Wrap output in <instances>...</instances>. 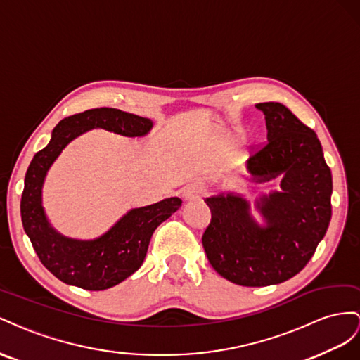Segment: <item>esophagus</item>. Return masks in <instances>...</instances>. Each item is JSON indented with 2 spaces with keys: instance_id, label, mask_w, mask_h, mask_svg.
I'll use <instances>...</instances> for the list:
<instances>
[{
  "instance_id": "esophagus-1",
  "label": "esophagus",
  "mask_w": 360,
  "mask_h": 360,
  "mask_svg": "<svg viewBox=\"0 0 360 360\" xmlns=\"http://www.w3.org/2000/svg\"><path fill=\"white\" fill-rule=\"evenodd\" d=\"M203 194L200 187H188L186 191H184V198L186 200H193V199H198Z\"/></svg>"
}]
</instances>
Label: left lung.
Returning a JSON list of instances; mask_svg holds the SVG:
<instances>
[{"instance_id":"1","label":"left lung","mask_w":360,"mask_h":360,"mask_svg":"<svg viewBox=\"0 0 360 360\" xmlns=\"http://www.w3.org/2000/svg\"><path fill=\"white\" fill-rule=\"evenodd\" d=\"M265 116L266 145L245 164L249 181L281 179L250 200L233 191L205 199L211 223L202 237L212 269L241 286L282 283L300 273L332 217V172L315 132L281 102L255 105Z\"/></svg>"}]
</instances>
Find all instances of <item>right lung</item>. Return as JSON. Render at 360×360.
<instances>
[{"instance_id":"right-lung-1","label":"right lung","mask_w":360,"mask_h":360,"mask_svg":"<svg viewBox=\"0 0 360 360\" xmlns=\"http://www.w3.org/2000/svg\"><path fill=\"white\" fill-rule=\"evenodd\" d=\"M152 127L150 119L117 108L87 110L60 120L48 145L30 162L20 199L24 231L40 262L61 282L102 291L125 281L145 261L153 231L181 208L182 200L167 198L148 207L132 208L98 238H70L53 228L44 208V184L51 166L72 140L90 129L145 137Z\"/></svg>"}]
</instances>
